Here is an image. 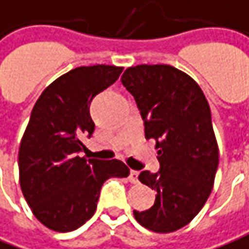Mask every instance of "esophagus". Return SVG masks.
Returning <instances> with one entry per match:
<instances>
[{
    "mask_svg": "<svg viewBox=\"0 0 249 249\" xmlns=\"http://www.w3.org/2000/svg\"><path fill=\"white\" fill-rule=\"evenodd\" d=\"M129 180L132 182V183H137V182H139V173L135 171V170H130Z\"/></svg>",
    "mask_w": 249,
    "mask_h": 249,
    "instance_id": "obj_1",
    "label": "esophagus"
}]
</instances>
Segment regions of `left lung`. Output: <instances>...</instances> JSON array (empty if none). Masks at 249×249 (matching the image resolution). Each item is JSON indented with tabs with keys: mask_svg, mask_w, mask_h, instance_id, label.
<instances>
[{
	"mask_svg": "<svg viewBox=\"0 0 249 249\" xmlns=\"http://www.w3.org/2000/svg\"><path fill=\"white\" fill-rule=\"evenodd\" d=\"M154 139L159 171H142L139 180L156 191L154 206L133 210L136 221L158 233L178 231L202 209L218 167L212 114L194 79L168 64H140L121 76Z\"/></svg>",
	"mask_w": 249,
	"mask_h": 249,
	"instance_id": "obj_1",
	"label": "left lung"
}]
</instances>
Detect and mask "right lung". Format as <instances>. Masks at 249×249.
Listing matches in <instances>:
<instances>
[{"instance_id": "add662e5", "label": "right lung", "mask_w": 249, "mask_h": 249, "mask_svg": "<svg viewBox=\"0 0 249 249\" xmlns=\"http://www.w3.org/2000/svg\"><path fill=\"white\" fill-rule=\"evenodd\" d=\"M123 67L95 64L69 71L36 101L18 151L20 185L35 217L56 232L90 220L107 179L125 178L123 161L79 156L83 137L93 136L90 104L119 79Z\"/></svg>"}]
</instances>
